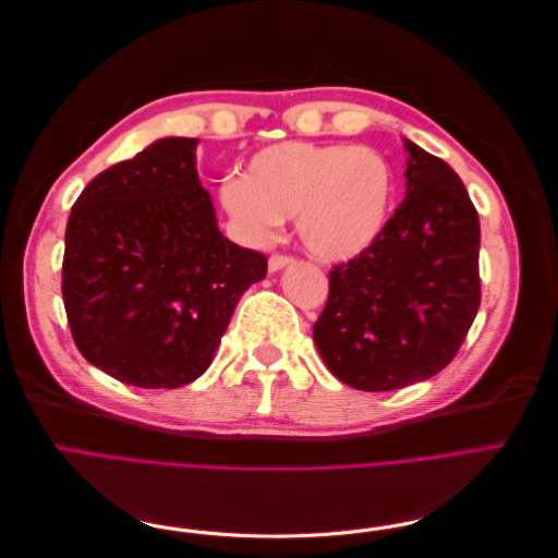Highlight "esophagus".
<instances>
[{"label": "esophagus", "mask_w": 558, "mask_h": 558, "mask_svg": "<svg viewBox=\"0 0 558 558\" xmlns=\"http://www.w3.org/2000/svg\"><path fill=\"white\" fill-rule=\"evenodd\" d=\"M291 263H293V258L286 256V253H272V256H269V260H267V267H269V272H277V269L291 265Z\"/></svg>", "instance_id": "esophagus-1"}]
</instances>
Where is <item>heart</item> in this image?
Returning a JSON list of instances; mask_svg holds the SVG:
<instances>
[{"mask_svg":"<svg viewBox=\"0 0 558 558\" xmlns=\"http://www.w3.org/2000/svg\"><path fill=\"white\" fill-rule=\"evenodd\" d=\"M393 167L379 150L351 144L283 142L258 150L244 177L221 183L223 207L253 240L295 216L302 244L344 260L373 244L391 216Z\"/></svg>","mask_w":558,"mask_h":558,"instance_id":"heart-1","label":"heart"}]
</instances>
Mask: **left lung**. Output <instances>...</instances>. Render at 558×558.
<instances>
[{
	"mask_svg": "<svg viewBox=\"0 0 558 558\" xmlns=\"http://www.w3.org/2000/svg\"><path fill=\"white\" fill-rule=\"evenodd\" d=\"M408 191L379 238L330 269L314 342L359 391L424 381L459 353L480 310V216L463 181L404 142Z\"/></svg>",
	"mask_w": 558,
	"mask_h": 558,
	"instance_id": "8db88e82",
	"label": "left lung"
}]
</instances>
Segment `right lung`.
<instances>
[{
  "mask_svg": "<svg viewBox=\"0 0 558 558\" xmlns=\"http://www.w3.org/2000/svg\"><path fill=\"white\" fill-rule=\"evenodd\" d=\"M167 137L97 174L64 232L62 300L83 359L118 381L177 388L209 367L263 253L226 240L195 170Z\"/></svg>",
  "mask_w": 558,
  "mask_h": 558,
  "instance_id": "right-lung-1",
  "label": "right lung"
}]
</instances>
